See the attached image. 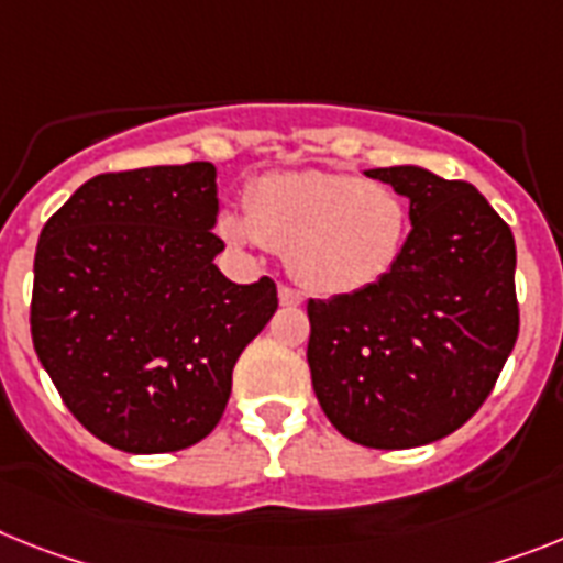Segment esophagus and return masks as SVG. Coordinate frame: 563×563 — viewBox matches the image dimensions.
<instances>
[{
  "label": "esophagus",
  "instance_id": "obj_1",
  "mask_svg": "<svg viewBox=\"0 0 563 563\" xmlns=\"http://www.w3.org/2000/svg\"><path fill=\"white\" fill-rule=\"evenodd\" d=\"M280 303L283 306H300V303H303V295L283 283V286H280Z\"/></svg>",
  "mask_w": 563,
  "mask_h": 563
}]
</instances>
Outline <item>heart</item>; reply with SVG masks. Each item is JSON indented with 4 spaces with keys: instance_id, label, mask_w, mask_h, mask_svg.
<instances>
[{
    "instance_id": "b5f03b06",
    "label": "heart",
    "mask_w": 563,
    "mask_h": 563,
    "mask_svg": "<svg viewBox=\"0 0 563 563\" xmlns=\"http://www.w3.org/2000/svg\"><path fill=\"white\" fill-rule=\"evenodd\" d=\"M409 202L386 183L354 174H272L245 194V217L225 214L234 245H268L318 295H349L384 280L404 252Z\"/></svg>"
}]
</instances>
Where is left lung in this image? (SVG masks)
<instances>
[{
    "label": "left lung",
    "mask_w": 563,
    "mask_h": 563,
    "mask_svg": "<svg viewBox=\"0 0 563 563\" xmlns=\"http://www.w3.org/2000/svg\"><path fill=\"white\" fill-rule=\"evenodd\" d=\"M372 179L409 197L412 231L384 280L309 300L311 386L369 450L441 441L478 412L518 340L515 238L464 179L398 165Z\"/></svg>",
    "instance_id": "obj_1"
}]
</instances>
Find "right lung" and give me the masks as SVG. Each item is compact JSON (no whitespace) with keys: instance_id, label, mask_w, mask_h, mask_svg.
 <instances>
[{"instance_id":"obj_1","label":"right lung","mask_w":563,"mask_h":563,"mask_svg":"<svg viewBox=\"0 0 563 563\" xmlns=\"http://www.w3.org/2000/svg\"><path fill=\"white\" fill-rule=\"evenodd\" d=\"M214 165L88 179L33 257L31 338L68 412L122 452L186 450L220 423L231 372L277 311V286L214 266Z\"/></svg>"}]
</instances>
